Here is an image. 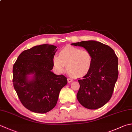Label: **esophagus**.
Instances as JSON below:
<instances>
[{
  "label": "esophagus",
  "mask_w": 132,
  "mask_h": 132,
  "mask_svg": "<svg viewBox=\"0 0 132 132\" xmlns=\"http://www.w3.org/2000/svg\"><path fill=\"white\" fill-rule=\"evenodd\" d=\"M68 82L69 83H71V82H72L73 81V79H71V78H68Z\"/></svg>",
  "instance_id": "esophagus-1"
}]
</instances>
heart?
Masks as SVG:
<instances>
[{"label": "heart", "mask_w": 132, "mask_h": 132, "mask_svg": "<svg viewBox=\"0 0 132 132\" xmlns=\"http://www.w3.org/2000/svg\"><path fill=\"white\" fill-rule=\"evenodd\" d=\"M93 56L88 50L69 46L62 49L59 55H55L53 59L54 68L59 73L68 69V73L75 77L86 75L91 69Z\"/></svg>", "instance_id": "obj_1"}]
</instances>
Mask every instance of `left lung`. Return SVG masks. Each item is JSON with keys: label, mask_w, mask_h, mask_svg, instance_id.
I'll use <instances>...</instances> for the list:
<instances>
[{"label": "left lung", "mask_w": 132, "mask_h": 132, "mask_svg": "<svg viewBox=\"0 0 132 132\" xmlns=\"http://www.w3.org/2000/svg\"><path fill=\"white\" fill-rule=\"evenodd\" d=\"M83 47L93 56L91 69L78 79L80 87L77 100L89 109L101 108L112 96L118 76V58L109 46L95 40L82 41L71 44Z\"/></svg>", "instance_id": "obj_1"}]
</instances>
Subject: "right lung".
<instances>
[{
  "label": "right lung",
  "mask_w": 132,
  "mask_h": 132,
  "mask_svg": "<svg viewBox=\"0 0 132 132\" xmlns=\"http://www.w3.org/2000/svg\"><path fill=\"white\" fill-rule=\"evenodd\" d=\"M55 46L41 45L23 51L13 66V85L24 106L45 113L55 106L59 92L68 80L51 70Z\"/></svg>",
  "instance_id": "right-lung-1"
}]
</instances>
